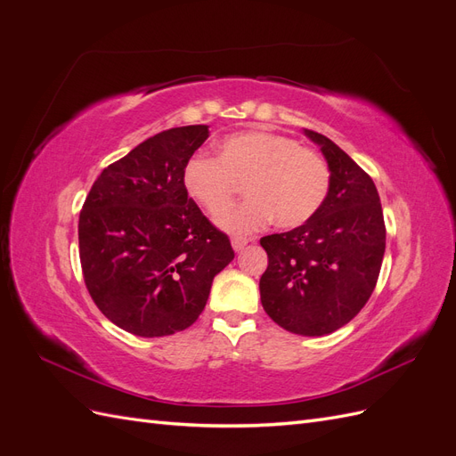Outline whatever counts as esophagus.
<instances>
[{
  "label": "esophagus",
  "mask_w": 456,
  "mask_h": 456,
  "mask_svg": "<svg viewBox=\"0 0 456 456\" xmlns=\"http://www.w3.org/2000/svg\"><path fill=\"white\" fill-rule=\"evenodd\" d=\"M247 243H249V240H247V238H232L233 251H241Z\"/></svg>",
  "instance_id": "34e87169"
}]
</instances>
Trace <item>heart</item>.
Wrapping results in <instances>:
<instances>
[{
    "label": "heart",
    "mask_w": 456,
    "mask_h": 456,
    "mask_svg": "<svg viewBox=\"0 0 456 456\" xmlns=\"http://www.w3.org/2000/svg\"><path fill=\"white\" fill-rule=\"evenodd\" d=\"M186 194L207 213L224 211L245 184L247 198L216 218L232 233L306 224L329 194L330 171L314 150L266 131L233 133L220 142L218 158L196 154L183 169Z\"/></svg>",
    "instance_id": "b5f03b06"
}]
</instances>
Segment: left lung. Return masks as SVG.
<instances>
[{
	"mask_svg": "<svg viewBox=\"0 0 456 456\" xmlns=\"http://www.w3.org/2000/svg\"><path fill=\"white\" fill-rule=\"evenodd\" d=\"M330 171L329 194L306 224L260 240L268 268L260 302L289 333L322 337L367 305L380 273L386 226L372 178L327 136L305 129Z\"/></svg>",
	"mask_w": 456,
	"mask_h": 456,
	"instance_id": "left-lung-1",
	"label": "left lung"
}]
</instances>
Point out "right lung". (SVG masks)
Here are the masks:
<instances>
[{
  "label": "right lung",
  "mask_w": 456,
  "mask_h": 456,
  "mask_svg": "<svg viewBox=\"0 0 456 456\" xmlns=\"http://www.w3.org/2000/svg\"><path fill=\"white\" fill-rule=\"evenodd\" d=\"M209 127L150 136L91 186L79 213V260L94 305L119 329L154 338L184 330L203 312L233 249L196 201L183 169Z\"/></svg>",
  "instance_id": "1"
}]
</instances>
